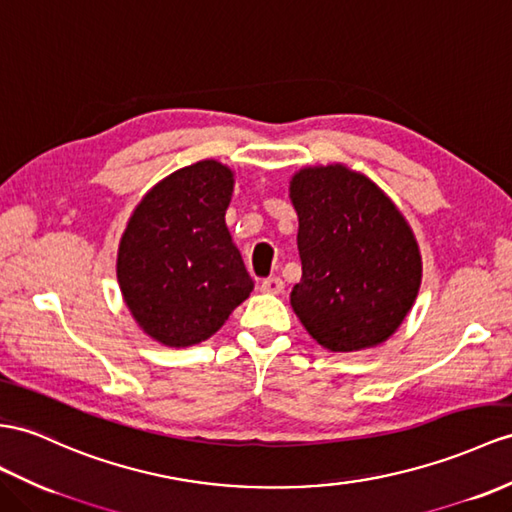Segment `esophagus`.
Instances as JSON below:
<instances>
[{"mask_svg":"<svg viewBox=\"0 0 512 512\" xmlns=\"http://www.w3.org/2000/svg\"><path fill=\"white\" fill-rule=\"evenodd\" d=\"M282 289H284V282L278 276H271V278L263 280V284H260V291L263 293L278 295V293H282Z\"/></svg>","mask_w":512,"mask_h":512,"instance_id":"obj_1","label":"esophagus"}]
</instances>
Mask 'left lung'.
<instances>
[{
	"label": "left lung",
	"mask_w": 512,
	"mask_h": 512,
	"mask_svg": "<svg viewBox=\"0 0 512 512\" xmlns=\"http://www.w3.org/2000/svg\"><path fill=\"white\" fill-rule=\"evenodd\" d=\"M302 280L291 306L330 352L384 343L402 326L421 284L415 234L397 206L345 165L306 167L291 180Z\"/></svg>",
	"instance_id": "1"
}]
</instances>
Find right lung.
I'll return each mask as SVG.
<instances>
[{"label": "right lung", "instance_id": "1", "mask_svg": "<svg viewBox=\"0 0 512 512\" xmlns=\"http://www.w3.org/2000/svg\"><path fill=\"white\" fill-rule=\"evenodd\" d=\"M232 189L234 173L217 160L173 171L141 199L121 236L123 299L162 345L206 341L254 289L226 226Z\"/></svg>", "mask_w": 512, "mask_h": 512}]
</instances>
